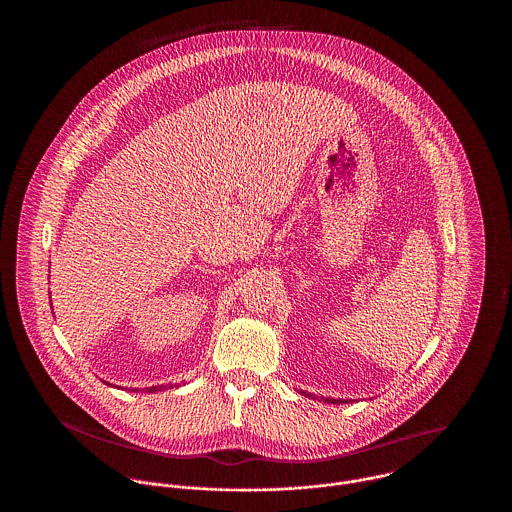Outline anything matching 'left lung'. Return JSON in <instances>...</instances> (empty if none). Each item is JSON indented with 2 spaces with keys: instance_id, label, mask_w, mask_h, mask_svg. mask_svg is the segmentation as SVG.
Masks as SVG:
<instances>
[{
  "instance_id": "left-lung-1",
  "label": "left lung",
  "mask_w": 512,
  "mask_h": 512,
  "mask_svg": "<svg viewBox=\"0 0 512 512\" xmlns=\"http://www.w3.org/2000/svg\"><path fill=\"white\" fill-rule=\"evenodd\" d=\"M301 393H305V391H301ZM305 395H307V397H313L311 393H305ZM313 399H315V397H313ZM322 401H324V403H334V405H336V403H347V401H341V399H330V397H322Z\"/></svg>"
}]
</instances>
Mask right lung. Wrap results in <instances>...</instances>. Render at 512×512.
Returning a JSON list of instances; mask_svg holds the SVG:
<instances>
[{"label": "right lung", "mask_w": 512, "mask_h": 512, "mask_svg": "<svg viewBox=\"0 0 512 512\" xmlns=\"http://www.w3.org/2000/svg\"><path fill=\"white\" fill-rule=\"evenodd\" d=\"M105 384H107V386H111L109 382H105ZM161 390H165V386H151V388H146V391H149V393H155V391Z\"/></svg>", "instance_id": "add662e5"}]
</instances>
